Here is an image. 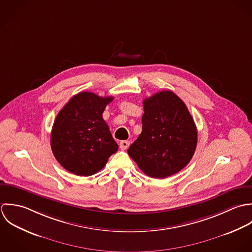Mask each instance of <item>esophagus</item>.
<instances>
[{
  "mask_svg": "<svg viewBox=\"0 0 252 252\" xmlns=\"http://www.w3.org/2000/svg\"><path fill=\"white\" fill-rule=\"evenodd\" d=\"M129 144H130L129 141H127V140H123V141L120 142V148H121L122 150H126V149L128 148Z\"/></svg>",
  "mask_w": 252,
  "mask_h": 252,
  "instance_id": "34e87169",
  "label": "esophagus"
}]
</instances>
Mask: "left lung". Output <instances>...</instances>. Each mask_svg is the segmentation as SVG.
Instances as JSON below:
<instances>
[{
    "label": "left lung",
    "instance_id": "left-lung-1",
    "mask_svg": "<svg viewBox=\"0 0 252 252\" xmlns=\"http://www.w3.org/2000/svg\"><path fill=\"white\" fill-rule=\"evenodd\" d=\"M142 132L127 153L148 176L162 179L179 172L197 147L198 132L185 103L171 91L143 101Z\"/></svg>",
    "mask_w": 252,
    "mask_h": 252
}]
</instances>
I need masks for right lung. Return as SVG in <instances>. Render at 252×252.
Wrapping results in <instances>:
<instances>
[{"label": "right lung", "instance_id": "obj_1", "mask_svg": "<svg viewBox=\"0 0 252 252\" xmlns=\"http://www.w3.org/2000/svg\"><path fill=\"white\" fill-rule=\"evenodd\" d=\"M112 96L90 92L74 95L59 111L51 129V150L69 172L90 176L101 170L119 146L102 114Z\"/></svg>", "mask_w": 252, "mask_h": 252}]
</instances>
